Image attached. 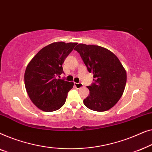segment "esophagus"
Segmentation results:
<instances>
[{
    "label": "esophagus",
    "mask_w": 152,
    "mask_h": 152,
    "mask_svg": "<svg viewBox=\"0 0 152 152\" xmlns=\"http://www.w3.org/2000/svg\"><path fill=\"white\" fill-rule=\"evenodd\" d=\"M75 86L77 87V88L80 89V88H82V87H83V83H75Z\"/></svg>",
    "instance_id": "obj_1"
}]
</instances>
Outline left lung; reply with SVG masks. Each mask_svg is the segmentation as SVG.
I'll return each mask as SVG.
<instances>
[{"label":"left lung","mask_w":152,"mask_h":152,"mask_svg":"<svg viewBox=\"0 0 152 152\" xmlns=\"http://www.w3.org/2000/svg\"><path fill=\"white\" fill-rule=\"evenodd\" d=\"M82 58L94 83L83 103L89 110L104 112L116 104L122 96L127 73L118 57L107 49L93 45L78 44L75 49Z\"/></svg>","instance_id":"8db88e82"}]
</instances>
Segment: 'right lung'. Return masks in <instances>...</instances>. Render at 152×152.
I'll use <instances>...</instances> for the list:
<instances>
[{
    "label": "right lung",
    "instance_id": "right-lung-1",
    "mask_svg": "<svg viewBox=\"0 0 152 152\" xmlns=\"http://www.w3.org/2000/svg\"><path fill=\"white\" fill-rule=\"evenodd\" d=\"M77 42H56L41 49L27 65L25 86L31 102L44 112H54L65 104L73 82L57 78L62 65Z\"/></svg>",
    "mask_w": 152,
    "mask_h": 152
}]
</instances>
